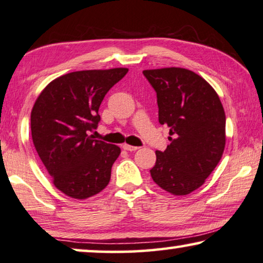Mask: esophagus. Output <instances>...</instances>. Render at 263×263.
I'll return each instance as SVG.
<instances>
[{"mask_svg": "<svg viewBox=\"0 0 263 263\" xmlns=\"http://www.w3.org/2000/svg\"><path fill=\"white\" fill-rule=\"evenodd\" d=\"M122 148L124 149V151H128V152H134V151H137V149H139V147H135V145H130V144H127V143H124L122 145Z\"/></svg>", "mask_w": 263, "mask_h": 263, "instance_id": "obj_1", "label": "esophagus"}]
</instances>
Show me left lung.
<instances>
[{"label":"left lung","mask_w":263,"mask_h":263,"mask_svg":"<svg viewBox=\"0 0 263 263\" xmlns=\"http://www.w3.org/2000/svg\"><path fill=\"white\" fill-rule=\"evenodd\" d=\"M157 95L159 121L169 127L171 144L157 151L151 169L163 191L184 196L205 182L226 147V114L215 89L179 67L143 70Z\"/></svg>","instance_id":"obj_1"}]
</instances>
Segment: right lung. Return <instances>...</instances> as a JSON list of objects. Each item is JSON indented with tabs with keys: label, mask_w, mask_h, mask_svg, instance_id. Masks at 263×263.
<instances>
[{
	"label": "right lung",
	"mask_w": 263,
	"mask_h": 263,
	"mask_svg": "<svg viewBox=\"0 0 263 263\" xmlns=\"http://www.w3.org/2000/svg\"><path fill=\"white\" fill-rule=\"evenodd\" d=\"M128 68L72 71L52 80L36 99L30 114L36 152L64 195L86 200L110 181L120 147L94 140L99 108Z\"/></svg>",
	"instance_id": "1"
}]
</instances>
